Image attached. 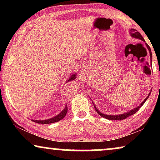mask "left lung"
<instances>
[{
	"mask_svg": "<svg viewBox=\"0 0 160 160\" xmlns=\"http://www.w3.org/2000/svg\"><path fill=\"white\" fill-rule=\"evenodd\" d=\"M130 34L131 37H132V38H137V39H139V40H141L142 41H143V42H145V40H144V38H143V36H141V33H140L139 32H138V30H136L135 29H132L130 30ZM146 47H147V49H148V52H149V56H150V60H151V66H152V51H151V49L149 47V46H148L147 43H146ZM152 92V91H151ZM151 92L150 93L148 94V95L146 97V98H145V100H143V102H141V105H139L138 106L136 107V108L132 109V110L129 111L128 112H126L124 113H122V114H119V115H107V114H105L103 113H101L100 111H99V110L96 108L95 106V105H94V106H95V108L96 111H97L98 114H99L100 117H103V118H106L107 119H109V120H122V119H126V118H128V117H130V116L134 114L135 113H136L138 111V109L141 108V107L143 106L144 104V102L146 101V100L148 99V97H149L150 94H151Z\"/></svg>",
	"mask_w": 160,
	"mask_h": 160,
	"instance_id": "1",
	"label": "left lung"
}]
</instances>
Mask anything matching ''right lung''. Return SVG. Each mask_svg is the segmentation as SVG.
<instances>
[{
    "label": "right lung",
    "mask_w": 160,
    "mask_h": 160,
    "mask_svg": "<svg viewBox=\"0 0 160 160\" xmlns=\"http://www.w3.org/2000/svg\"><path fill=\"white\" fill-rule=\"evenodd\" d=\"M76 76H76V73H73L72 75H71V76H70V77L68 78V79L67 80V82L65 83H68V82H70V81L76 79ZM67 111H68V106H67V105H65V107L64 108V109H63V110L61 111V112L59 113V114L55 116V117L50 118V119H44V120L32 119V121L36 122V123H38V124H51V123H54V122H59V121H60L61 119H62L63 118L65 117V115H66Z\"/></svg>",
    "instance_id": "1"
}]
</instances>
